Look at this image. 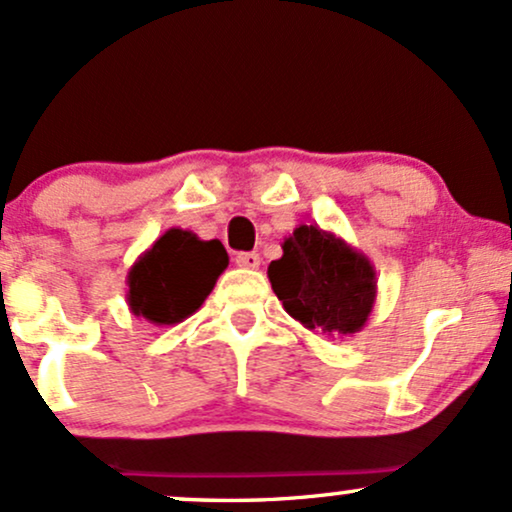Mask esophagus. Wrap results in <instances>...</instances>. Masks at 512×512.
<instances>
[{
	"label": "esophagus",
	"instance_id": "1",
	"mask_svg": "<svg viewBox=\"0 0 512 512\" xmlns=\"http://www.w3.org/2000/svg\"><path fill=\"white\" fill-rule=\"evenodd\" d=\"M236 264L243 269H257L260 267V255L257 252H240L236 255Z\"/></svg>",
	"mask_w": 512,
	"mask_h": 512
}]
</instances>
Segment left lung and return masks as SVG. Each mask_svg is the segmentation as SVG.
Returning <instances> with one entry per match:
<instances>
[{"label":"left lung","mask_w":512,"mask_h":512,"mask_svg":"<svg viewBox=\"0 0 512 512\" xmlns=\"http://www.w3.org/2000/svg\"><path fill=\"white\" fill-rule=\"evenodd\" d=\"M267 276L284 310L305 330L349 337L366 327L378 298L375 267L361 250L317 223H301L281 243Z\"/></svg>","instance_id":"8db88e82"}]
</instances>
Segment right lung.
Wrapping results in <instances>:
<instances>
[{
  "label": "right lung",
  "mask_w": 512,
  "mask_h": 512,
  "mask_svg": "<svg viewBox=\"0 0 512 512\" xmlns=\"http://www.w3.org/2000/svg\"><path fill=\"white\" fill-rule=\"evenodd\" d=\"M228 267L221 240L168 228L127 272V305L151 325H178L197 313Z\"/></svg>",
  "instance_id": "right-lung-1"
}]
</instances>
